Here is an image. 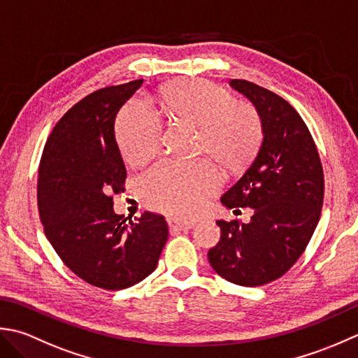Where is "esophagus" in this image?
Segmentation results:
<instances>
[{
    "mask_svg": "<svg viewBox=\"0 0 358 358\" xmlns=\"http://www.w3.org/2000/svg\"><path fill=\"white\" fill-rule=\"evenodd\" d=\"M169 225L171 231H182V230H189L194 225V222H184V221H179V220H174V217H171V220L169 221Z\"/></svg>",
    "mask_w": 358,
    "mask_h": 358,
    "instance_id": "1",
    "label": "esophagus"
}]
</instances>
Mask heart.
I'll return each instance as SVG.
<instances>
[{
  "label": "heart",
  "instance_id": "1",
  "mask_svg": "<svg viewBox=\"0 0 358 358\" xmlns=\"http://www.w3.org/2000/svg\"><path fill=\"white\" fill-rule=\"evenodd\" d=\"M166 117L198 128V147L222 169L235 171L253 157L261 142V123L255 109L233 101L222 87L206 80H185L159 94ZM160 123L141 100L131 101L117 119V141L123 157L142 164L159 148ZM220 184L208 160H162L143 174L141 188L151 207L178 217H192L206 194Z\"/></svg>",
  "mask_w": 358,
  "mask_h": 358
}]
</instances>
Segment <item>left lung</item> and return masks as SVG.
<instances>
[{"label":"left lung","instance_id":"obj_1","mask_svg":"<svg viewBox=\"0 0 358 358\" xmlns=\"http://www.w3.org/2000/svg\"><path fill=\"white\" fill-rule=\"evenodd\" d=\"M230 86L257 109L262 141L221 203L250 207L253 216L247 224L216 221L221 239L208 261L222 278L255 287L280 278L301 257L322 215L324 176L308 127L286 100L247 80Z\"/></svg>","mask_w":358,"mask_h":358}]
</instances>
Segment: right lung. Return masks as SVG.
<instances>
[{
	"mask_svg": "<svg viewBox=\"0 0 358 358\" xmlns=\"http://www.w3.org/2000/svg\"><path fill=\"white\" fill-rule=\"evenodd\" d=\"M143 80L99 90L63 115L43 150L38 211L58 257L86 282L108 290L134 286L155 272L169 238L164 216L127 224L111 193L127 179L115 117Z\"/></svg>",
	"mask_w": 358,
	"mask_h": 358,
	"instance_id": "right-lung-1",
	"label": "right lung"
}]
</instances>
